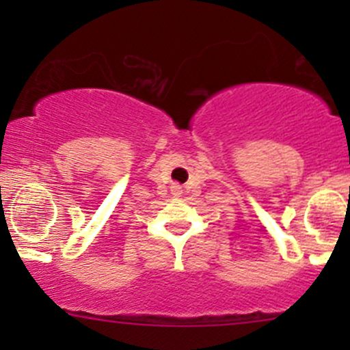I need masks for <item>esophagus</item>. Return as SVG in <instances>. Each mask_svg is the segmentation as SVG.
<instances>
[{"mask_svg": "<svg viewBox=\"0 0 350 350\" xmlns=\"http://www.w3.org/2000/svg\"><path fill=\"white\" fill-rule=\"evenodd\" d=\"M171 191H172V196H181L183 195V189H181V186H179V185L172 186Z\"/></svg>", "mask_w": 350, "mask_h": 350, "instance_id": "obj_1", "label": "esophagus"}]
</instances>
